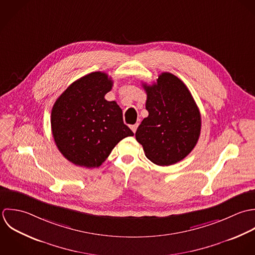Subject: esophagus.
I'll return each instance as SVG.
<instances>
[{
    "mask_svg": "<svg viewBox=\"0 0 255 255\" xmlns=\"http://www.w3.org/2000/svg\"><path fill=\"white\" fill-rule=\"evenodd\" d=\"M137 127H138V124H134V125H131V126H130L131 130H132L134 133L136 132V130H137Z\"/></svg>",
    "mask_w": 255,
    "mask_h": 255,
    "instance_id": "1",
    "label": "esophagus"
}]
</instances>
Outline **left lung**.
Segmentation results:
<instances>
[{"mask_svg":"<svg viewBox=\"0 0 255 255\" xmlns=\"http://www.w3.org/2000/svg\"><path fill=\"white\" fill-rule=\"evenodd\" d=\"M147 93L144 118L136 140L146 156L157 165H170L183 159L196 146L201 131V115L184 83L170 73H161Z\"/></svg>","mask_w":255,"mask_h":255,"instance_id":"1","label":"left lung"}]
</instances>
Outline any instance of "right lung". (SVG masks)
I'll use <instances>...</instances> for the list:
<instances>
[{"mask_svg": "<svg viewBox=\"0 0 255 255\" xmlns=\"http://www.w3.org/2000/svg\"><path fill=\"white\" fill-rule=\"evenodd\" d=\"M112 86L107 74L94 72L71 84L53 105L55 144L76 165L101 166L122 139L134 135L119 105L104 99Z\"/></svg>", "mask_w": 255, "mask_h": 255, "instance_id": "obj_1", "label": "right lung"}]
</instances>
